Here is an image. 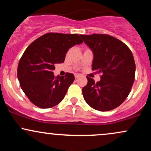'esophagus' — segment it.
<instances>
[{"label": "esophagus", "mask_w": 151, "mask_h": 151, "mask_svg": "<svg viewBox=\"0 0 151 151\" xmlns=\"http://www.w3.org/2000/svg\"><path fill=\"white\" fill-rule=\"evenodd\" d=\"M79 77V74H74V77H75V79H77Z\"/></svg>", "instance_id": "1"}]
</instances>
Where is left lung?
I'll list each match as a JSON object with an SVG mask.
<instances>
[{"instance_id":"obj_1","label":"left lung","mask_w":151,"mask_h":151,"mask_svg":"<svg viewBox=\"0 0 151 151\" xmlns=\"http://www.w3.org/2000/svg\"><path fill=\"white\" fill-rule=\"evenodd\" d=\"M80 37L93 52L92 70L102 73L101 80L96 83L86 77L87 84L82 89L84 100L96 110H113L125 101L134 82L133 54L124 42L109 35Z\"/></svg>"}]
</instances>
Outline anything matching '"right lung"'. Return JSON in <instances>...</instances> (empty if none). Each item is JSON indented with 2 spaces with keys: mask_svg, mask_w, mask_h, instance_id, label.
I'll use <instances>...</instances> for the list:
<instances>
[{
  "mask_svg": "<svg viewBox=\"0 0 151 151\" xmlns=\"http://www.w3.org/2000/svg\"><path fill=\"white\" fill-rule=\"evenodd\" d=\"M83 42L77 34L50 32L27 47L18 66V78L22 91L33 104L48 109L58 105L73 83V74L55 77L56 64L62 63L70 48Z\"/></svg>",
  "mask_w": 151,
  "mask_h": 151,
  "instance_id": "1",
  "label": "right lung"
}]
</instances>
